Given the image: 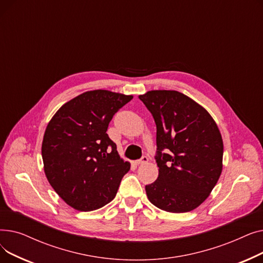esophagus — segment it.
Listing matches in <instances>:
<instances>
[{
    "label": "esophagus",
    "instance_id": "esophagus-1",
    "mask_svg": "<svg viewBox=\"0 0 263 263\" xmlns=\"http://www.w3.org/2000/svg\"><path fill=\"white\" fill-rule=\"evenodd\" d=\"M147 162H148V157H147V156H143L140 160H136V161H135V163H136L137 165L145 164V163H147Z\"/></svg>",
    "mask_w": 263,
    "mask_h": 263
}]
</instances>
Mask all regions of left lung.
I'll list each match as a JSON object with an SVG mask.
<instances>
[{"label":"left lung","mask_w":263,"mask_h":263,"mask_svg":"<svg viewBox=\"0 0 263 263\" xmlns=\"http://www.w3.org/2000/svg\"><path fill=\"white\" fill-rule=\"evenodd\" d=\"M139 98L157 126V180L145 186L159 209L183 213L210 195L223 168V140L215 121L187 96L151 90Z\"/></svg>","instance_id":"obj_1"}]
</instances>
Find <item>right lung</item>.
Instances as JSON below:
<instances>
[{
    "instance_id": "obj_1",
    "label": "right lung",
    "mask_w": 263,
    "mask_h": 263,
    "mask_svg": "<svg viewBox=\"0 0 263 263\" xmlns=\"http://www.w3.org/2000/svg\"><path fill=\"white\" fill-rule=\"evenodd\" d=\"M132 98L103 89L86 91L65 103L48 123L41 146L45 174L73 209L92 211L116 196L130 163L119 157L106 131Z\"/></svg>"
}]
</instances>
